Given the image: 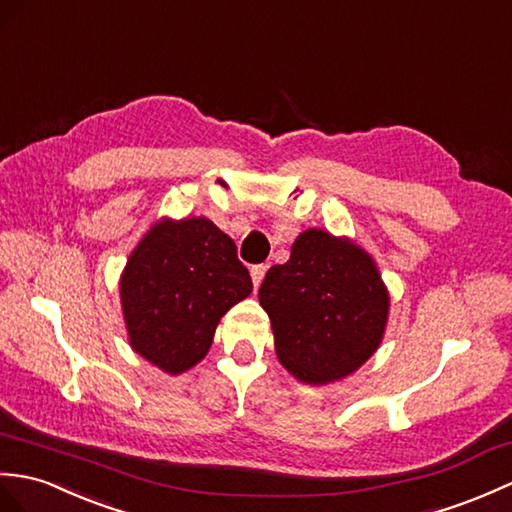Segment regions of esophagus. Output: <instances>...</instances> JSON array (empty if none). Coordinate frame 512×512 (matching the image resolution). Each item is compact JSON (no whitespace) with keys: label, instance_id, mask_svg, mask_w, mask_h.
<instances>
[{"label":"esophagus","instance_id":"34e87169","mask_svg":"<svg viewBox=\"0 0 512 512\" xmlns=\"http://www.w3.org/2000/svg\"><path fill=\"white\" fill-rule=\"evenodd\" d=\"M251 277H253V285H255V290H257L259 285H261V281H264V277H266V266L264 264L253 266L251 268Z\"/></svg>","mask_w":512,"mask_h":512}]
</instances>
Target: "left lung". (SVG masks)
<instances>
[{
	"mask_svg": "<svg viewBox=\"0 0 512 512\" xmlns=\"http://www.w3.org/2000/svg\"><path fill=\"white\" fill-rule=\"evenodd\" d=\"M388 292L360 246L310 229L259 288L279 362L307 384H327L360 368L382 342Z\"/></svg>",
	"mask_w": 512,
	"mask_h": 512,
	"instance_id": "obj_1",
	"label": "left lung"
}]
</instances>
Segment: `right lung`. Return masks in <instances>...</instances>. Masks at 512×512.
Returning a JSON list of instances; mask_svg holds the SVG:
<instances>
[{
    "instance_id": "1",
    "label": "right lung",
    "mask_w": 512,
    "mask_h": 512,
    "mask_svg": "<svg viewBox=\"0 0 512 512\" xmlns=\"http://www.w3.org/2000/svg\"><path fill=\"white\" fill-rule=\"evenodd\" d=\"M130 347L178 375L205 358L220 318L253 292L237 246L207 218L154 224L124 268Z\"/></svg>"
}]
</instances>
